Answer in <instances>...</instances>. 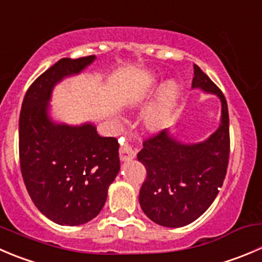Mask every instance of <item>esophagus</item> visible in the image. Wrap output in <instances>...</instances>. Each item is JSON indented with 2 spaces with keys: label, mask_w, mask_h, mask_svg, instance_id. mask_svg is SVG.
<instances>
[{
  "label": "esophagus",
  "mask_w": 262,
  "mask_h": 262,
  "mask_svg": "<svg viewBox=\"0 0 262 262\" xmlns=\"http://www.w3.org/2000/svg\"><path fill=\"white\" fill-rule=\"evenodd\" d=\"M119 155H120L121 161H130L136 157V151L133 147L129 143H121L120 149H119Z\"/></svg>",
  "instance_id": "1"
}]
</instances>
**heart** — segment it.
Wrapping results in <instances>:
<instances>
[{
  "label": "heart",
  "mask_w": 262,
  "mask_h": 262,
  "mask_svg": "<svg viewBox=\"0 0 262 262\" xmlns=\"http://www.w3.org/2000/svg\"><path fill=\"white\" fill-rule=\"evenodd\" d=\"M178 96V87L174 83H167L161 91L159 105L146 115V126L152 132H157L164 126L169 108Z\"/></svg>",
  "instance_id": "b5f03b06"
}]
</instances>
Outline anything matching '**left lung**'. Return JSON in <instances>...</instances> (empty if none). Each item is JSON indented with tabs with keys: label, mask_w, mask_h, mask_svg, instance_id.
<instances>
[{
	"label": "left lung",
	"mask_w": 262,
	"mask_h": 262,
	"mask_svg": "<svg viewBox=\"0 0 262 262\" xmlns=\"http://www.w3.org/2000/svg\"><path fill=\"white\" fill-rule=\"evenodd\" d=\"M192 88L217 96L222 102L220 125L206 141L182 143L169 129L143 141L137 157L147 177L139 190L144 214L156 224L180 228L199 219L216 199L229 160V114L222 91L193 65Z\"/></svg>",
	"instance_id": "1"
}]
</instances>
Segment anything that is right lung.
<instances>
[{"mask_svg": "<svg viewBox=\"0 0 262 262\" xmlns=\"http://www.w3.org/2000/svg\"><path fill=\"white\" fill-rule=\"evenodd\" d=\"M95 60L96 56L58 60L33 82L20 111L24 184L37 209L60 225H82L95 219L120 170L118 139L98 136L91 123L73 126L55 123L48 115L53 87Z\"/></svg>", "mask_w": 262, "mask_h": 262, "instance_id": "right-lung-1", "label": "right lung"}]
</instances>
